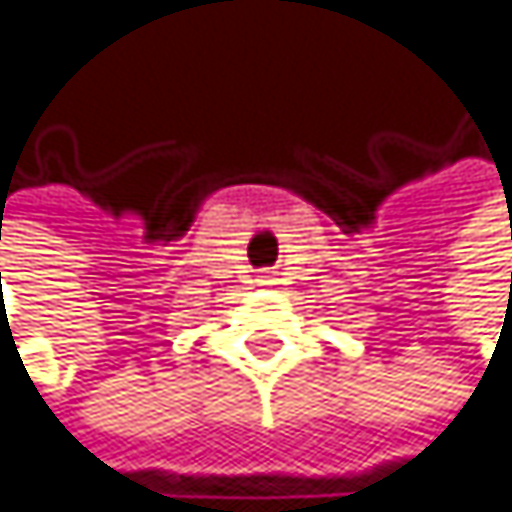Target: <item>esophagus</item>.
Listing matches in <instances>:
<instances>
[{
  "mask_svg": "<svg viewBox=\"0 0 512 512\" xmlns=\"http://www.w3.org/2000/svg\"><path fill=\"white\" fill-rule=\"evenodd\" d=\"M258 285H273V279H270V276H261V279H258Z\"/></svg>",
  "mask_w": 512,
  "mask_h": 512,
  "instance_id": "obj_1",
  "label": "esophagus"
}]
</instances>
